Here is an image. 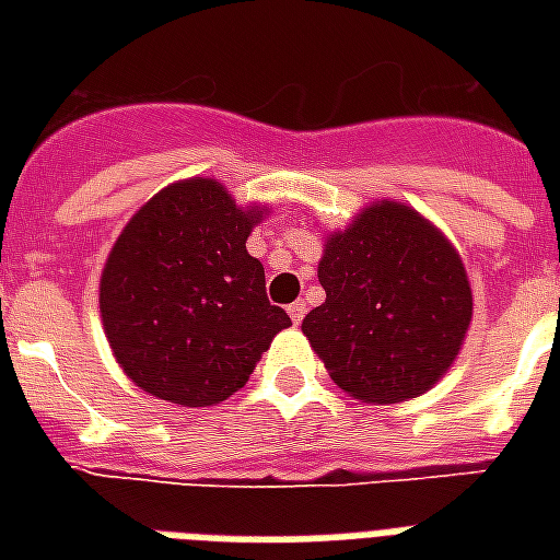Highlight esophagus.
I'll list each match as a JSON object with an SVG mask.
<instances>
[{
  "label": "esophagus",
  "instance_id": "esophagus-1",
  "mask_svg": "<svg viewBox=\"0 0 560 560\" xmlns=\"http://www.w3.org/2000/svg\"><path fill=\"white\" fill-rule=\"evenodd\" d=\"M305 302H302V299H299V302H293V305L288 307V314H290V319H293V325H299L302 323V319H305Z\"/></svg>",
  "mask_w": 560,
  "mask_h": 560
}]
</instances>
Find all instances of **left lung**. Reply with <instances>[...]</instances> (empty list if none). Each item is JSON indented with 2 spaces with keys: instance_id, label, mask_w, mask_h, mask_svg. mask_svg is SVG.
Here are the masks:
<instances>
[{
  "instance_id": "obj_1",
  "label": "left lung",
  "mask_w": 560,
  "mask_h": 560,
  "mask_svg": "<svg viewBox=\"0 0 560 560\" xmlns=\"http://www.w3.org/2000/svg\"><path fill=\"white\" fill-rule=\"evenodd\" d=\"M325 302L302 334L331 381L363 404L418 398L442 381L474 316L462 255L407 202L374 200L325 235Z\"/></svg>"
}]
</instances>
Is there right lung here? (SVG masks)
I'll use <instances>...</instances> for the list:
<instances>
[{
  "mask_svg": "<svg viewBox=\"0 0 560 560\" xmlns=\"http://www.w3.org/2000/svg\"><path fill=\"white\" fill-rule=\"evenodd\" d=\"M270 206H237L211 177L153 194L109 249L98 305L113 358L130 381L179 407L235 395L290 316L264 293L246 237Z\"/></svg>",
  "mask_w": 560,
  "mask_h": 560,
  "instance_id": "right-lung-1",
  "label": "right lung"
}]
</instances>
